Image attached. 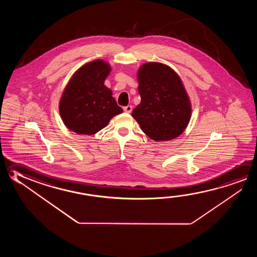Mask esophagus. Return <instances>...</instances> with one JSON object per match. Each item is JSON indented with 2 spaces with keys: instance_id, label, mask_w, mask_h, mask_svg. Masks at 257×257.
I'll list each match as a JSON object with an SVG mask.
<instances>
[{
  "instance_id": "1",
  "label": "esophagus",
  "mask_w": 257,
  "mask_h": 257,
  "mask_svg": "<svg viewBox=\"0 0 257 257\" xmlns=\"http://www.w3.org/2000/svg\"><path fill=\"white\" fill-rule=\"evenodd\" d=\"M123 110H124V112H126V113H131L132 110H133V106H132V105H126V106L123 107Z\"/></svg>"
}]
</instances>
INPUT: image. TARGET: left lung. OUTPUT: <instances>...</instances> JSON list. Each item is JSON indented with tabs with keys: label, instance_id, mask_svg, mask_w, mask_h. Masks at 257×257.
I'll return each mask as SVG.
<instances>
[{
	"label": "left lung",
	"instance_id": "8db88e82",
	"mask_svg": "<svg viewBox=\"0 0 257 257\" xmlns=\"http://www.w3.org/2000/svg\"><path fill=\"white\" fill-rule=\"evenodd\" d=\"M141 103L132 115L156 142L178 137L188 125L192 107L180 77L163 63H146L138 71Z\"/></svg>",
	"mask_w": 257,
	"mask_h": 257
}]
</instances>
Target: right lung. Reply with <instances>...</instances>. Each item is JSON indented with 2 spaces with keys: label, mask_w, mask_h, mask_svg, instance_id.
Wrapping results in <instances>:
<instances>
[{
  "label": "right lung",
  "mask_w": 257,
  "mask_h": 257,
  "mask_svg": "<svg viewBox=\"0 0 257 257\" xmlns=\"http://www.w3.org/2000/svg\"><path fill=\"white\" fill-rule=\"evenodd\" d=\"M111 71L109 64L97 59L78 69L64 88L59 102L63 123L78 135H93L122 113L112 90L104 82Z\"/></svg>",
  "instance_id": "1"
}]
</instances>
